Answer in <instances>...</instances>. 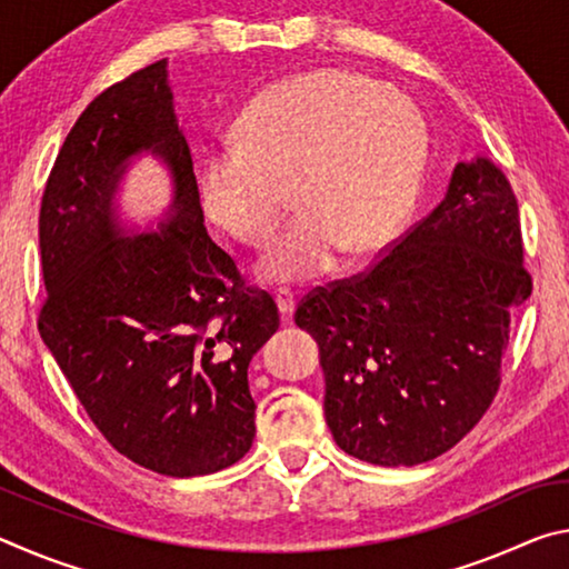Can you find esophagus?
Returning a JSON list of instances; mask_svg holds the SVG:
<instances>
[{
    "instance_id": "1",
    "label": "esophagus",
    "mask_w": 569,
    "mask_h": 569,
    "mask_svg": "<svg viewBox=\"0 0 569 569\" xmlns=\"http://www.w3.org/2000/svg\"><path fill=\"white\" fill-rule=\"evenodd\" d=\"M276 303H278V311H281L283 321H288L296 311V296L293 291H288V288H281V291L276 293Z\"/></svg>"
}]
</instances>
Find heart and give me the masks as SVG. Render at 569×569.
<instances>
[{"label":"heart","instance_id":"obj_1","mask_svg":"<svg viewBox=\"0 0 569 569\" xmlns=\"http://www.w3.org/2000/svg\"><path fill=\"white\" fill-rule=\"evenodd\" d=\"M238 142L208 152V216L246 246H266L291 203L303 216L268 248L261 276L296 283L336 253L366 256L399 233L417 200L427 130L413 104L351 70L288 77L248 104Z\"/></svg>","mask_w":569,"mask_h":569}]
</instances>
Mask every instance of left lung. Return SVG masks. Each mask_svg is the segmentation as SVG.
<instances>
[{
  "label": "left lung",
  "instance_id": "8db88e82",
  "mask_svg": "<svg viewBox=\"0 0 569 569\" xmlns=\"http://www.w3.org/2000/svg\"><path fill=\"white\" fill-rule=\"evenodd\" d=\"M515 190L459 162L431 213L381 261L296 308L319 343L331 435L346 455L413 467L465 439L502 383L509 321L532 293Z\"/></svg>",
  "mask_w": 569,
  "mask_h": 569
}]
</instances>
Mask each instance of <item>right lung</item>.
<instances>
[{
  "label": "right lung",
  "mask_w": 569,
  "mask_h": 569,
  "mask_svg": "<svg viewBox=\"0 0 569 569\" xmlns=\"http://www.w3.org/2000/svg\"><path fill=\"white\" fill-rule=\"evenodd\" d=\"M142 149L167 160L177 200L158 234L124 237L111 196ZM40 250L37 326L102 437L166 477L236 465L256 437L248 363L281 319L208 236L166 60L72 124L44 186Z\"/></svg>",
  "instance_id": "1"
}]
</instances>
